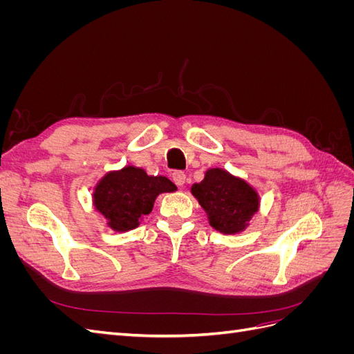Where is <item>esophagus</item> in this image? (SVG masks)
Returning a JSON list of instances; mask_svg holds the SVG:
<instances>
[{"label": "esophagus", "mask_w": 354, "mask_h": 354, "mask_svg": "<svg viewBox=\"0 0 354 354\" xmlns=\"http://www.w3.org/2000/svg\"><path fill=\"white\" fill-rule=\"evenodd\" d=\"M173 180H174V183L177 185V186H185V183H186V174L183 173V171H176V173H173Z\"/></svg>", "instance_id": "esophagus-1"}]
</instances>
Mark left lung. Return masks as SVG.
<instances>
[{
  "label": "left lung",
  "mask_w": 354,
  "mask_h": 354,
  "mask_svg": "<svg viewBox=\"0 0 354 354\" xmlns=\"http://www.w3.org/2000/svg\"><path fill=\"white\" fill-rule=\"evenodd\" d=\"M190 192L207 212L209 226L224 234L243 232L260 208L259 192L223 168H208Z\"/></svg>",
  "instance_id": "obj_1"
}]
</instances>
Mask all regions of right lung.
<instances>
[{"instance_id": "1", "label": "right lung", "mask_w": 354, "mask_h": 354, "mask_svg": "<svg viewBox=\"0 0 354 354\" xmlns=\"http://www.w3.org/2000/svg\"><path fill=\"white\" fill-rule=\"evenodd\" d=\"M177 186L165 176H149L143 168L125 165L106 173L93 190V205L115 232L140 226L151 214L160 194L176 192Z\"/></svg>"}]
</instances>
